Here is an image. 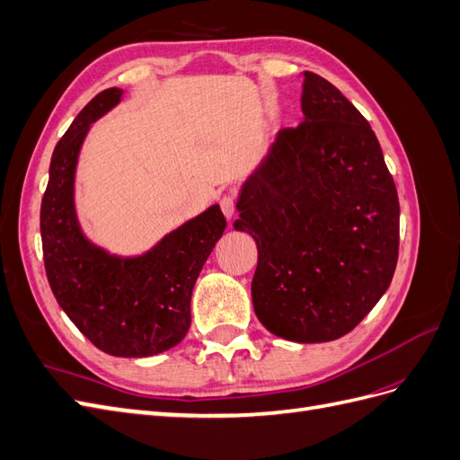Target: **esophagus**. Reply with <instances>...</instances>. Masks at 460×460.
Wrapping results in <instances>:
<instances>
[{
  "label": "esophagus",
  "instance_id": "obj_1",
  "mask_svg": "<svg viewBox=\"0 0 460 460\" xmlns=\"http://www.w3.org/2000/svg\"><path fill=\"white\" fill-rule=\"evenodd\" d=\"M220 208H222V213H225L226 218H232L234 211H235V198L234 196H222L220 198Z\"/></svg>",
  "mask_w": 460,
  "mask_h": 460
}]
</instances>
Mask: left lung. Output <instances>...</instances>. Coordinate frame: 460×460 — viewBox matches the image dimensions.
I'll return each instance as SVG.
<instances>
[{
    "mask_svg": "<svg viewBox=\"0 0 460 460\" xmlns=\"http://www.w3.org/2000/svg\"><path fill=\"white\" fill-rule=\"evenodd\" d=\"M303 78V122L278 132L243 180L234 228L257 243L261 324L323 343L351 332L392 284L399 199L367 119L323 76Z\"/></svg>",
    "mask_w": 460,
    "mask_h": 460,
    "instance_id": "1",
    "label": "left lung"
}]
</instances>
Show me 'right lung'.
Masks as SVG:
<instances>
[{
	"label": "right lung",
	"instance_id": "obj_1",
	"mask_svg": "<svg viewBox=\"0 0 460 460\" xmlns=\"http://www.w3.org/2000/svg\"><path fill=\"white\" fill-rule=\"evenodd\" d=\"M120 100V88L97 93L55 146L40 232L48 282L59 307L97 349L140 358L184 340L193 286L226 218L211 205L140 255L111 253L88 238L75 201L78 155L92 124Z\"/></svg>",
	"mask_w": 460,
	"mask_h": 460
}]
</instances>
